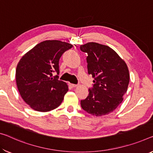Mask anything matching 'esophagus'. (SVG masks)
<instances>
[{
  "instance_id": "esophagus-1",
  "label": "esophagus",
  "mask_w": 153,
  "mask_h": 153,
  "mask_svg": "<svg viewBox=\"0 0 153 153\" xmlns=\"http://www.w3.org/2000/svg\"><path fill=\"white\" fill-rule=\"evenodd\" d=\"M70 85L72 87V88H76V87L77 86V85L76 84H72V83H70Z\"/></svg>"
}]
</instances>
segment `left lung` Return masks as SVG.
<instances>
[{
    "label": "left lung",
    "instance_id": "8db88e82",
    "mask_svg": "<svg viewBox=\"0 0 153 153\" xmlns=\"http://www.w3.org/2000/svg\"><path fill=\"white\" fill-rule=\"evenodd\" d=\"M80 49L88 53V72L94 78L88 97L81 100L82 109L96 116L109 114L123 102L127 91L130 78L127 65L107 46L89 42Z\"/></svg>",
    "mask_w": 153,
    "mask_h": 153
}]
</instances>
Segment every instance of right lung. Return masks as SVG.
I'll list each match as a JSON object with an SVG mask.
<instances>
[{"label": "right lung", "instance_id": "obj_1", "mask_svg": "<svg viewBox=\"0 0 153 153\" xmlns=\"http://www.w3.org/2000/svg\"><path fill=\"white\" fill-rule=\"evenodd\" d=\"M72 44L59 40H46L37 44L23 56L16 72V83L22 99L37 111L58 107L68 91V85L58 80L59 62Z\"/></svg>", "mask_w": 153, "mask_h": 153}]
</instances>
